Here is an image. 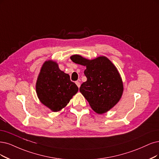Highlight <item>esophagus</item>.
Wrapping results in <instances>:
<instances>
[{"instance_id":"1","label":"esophagus","mask_w":159,"mask_h":159,"mask_svg":"<svg viewBox=\"0 0 159 159\" xmlns=\"http://www.w3.org/2000/svg\"><path fill=\"white\" fill-rule=\"evenodd\" d=\"M75 83H76V84L77 85V86L79 88L80 86V82L79 81H76L75 82Z\"/></svg>"}]
</instances>
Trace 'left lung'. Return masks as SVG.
<instances>
[{"instance_id":"obj_1","label":"left lung","mask_w":159,"mask_h":159,"mask_svg":"<svg viewBox=\"0 0 159 159\" xmlns=\"http://www.w3.org/2000/svg\"><path fill=\"white\" fill-rule=\"evenodd\" d=\"M75 63L86 67L87 80L81 84L80 92L92 109L103 114L118 103L123 93V83L118 70L109 59L99 56L88 60L80 55L70 56Z\"/></svg>"}]
</instances>
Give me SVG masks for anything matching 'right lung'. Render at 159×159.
I'll list each match as a JSON object with an SVG mask.
<instances>
[{"label": "right lung", "mask_w": 159, "mask_h": 159, "mask_svg": "<svg viewBox=\"0 0 159 159\" xmlns=\"http://www.w3.org/2000/svg\"><path fill=\"white\" fill-rule=\"evenodd\" d=\"M79 88L54 61H46L40 69L36 83L39 100L54 112L60 111L77 93Z\"/></svg>", "instance_id": "add662e5"}]
</instances>
